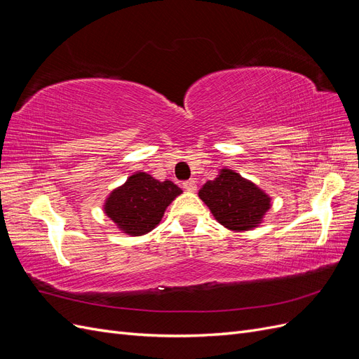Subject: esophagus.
Returning <instances> with one entry per match:
<instances>
[{
    "label": "esophagus",
    "instance_id": "34e87169",
    "mask_svg": "<svg viewBox=\"0 0 359 359\" xmlns=\"http://www.w3.org/2000/svg\"><path fill=\"white\" fill-rule=\"evenodd\" d=\"M182 187L186 189L187 191H191V193L196 191V189H198V187H196V181H194V180L184 181V182H182Z\"/></svg>",
    "mask_w": 359,
    "mask_h": 359
}]
</instances>
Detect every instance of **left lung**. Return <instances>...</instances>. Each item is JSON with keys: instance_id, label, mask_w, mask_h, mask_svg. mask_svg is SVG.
<instances>
[{"instance_id": "obj_1", "label": "left lung", "mask_w": 359, "mask_h": 359, "mask_svg": "<svg viewBox=\"0 0 359 359\" xmlns=\"http://www.w3.org/2000/svg\"><path fill=\"white\" fill-rule=\"evenodd\" d=\"M199 198L211 210L215 220L231 231H250L262 222L271 206V198L252 181L231 169L208 181Z\"/></svg>"}]
</instances>
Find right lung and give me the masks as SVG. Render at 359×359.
Segmentation results:
<instances>
[{
	"mask_svg": "<svg viewBox=\"0 0 359 359\" xmlns=\"http://www.w3.org/2000/svg\"><path fill=\"white\" fill-rule=\"evenodd\" d=\"M181 193L172 181H158L145 172H136L109 194L104 212L124 233L145 235L160 223L169 203Z\"/></svg>",
	"mask_w": 359,
	"mask_h": 359,
	"instance_id": "right-lung-1",
	"label": "right lung"
}]
</instances>
